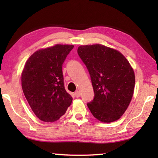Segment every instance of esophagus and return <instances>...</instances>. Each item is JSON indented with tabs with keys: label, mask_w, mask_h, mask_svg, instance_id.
<instances>
[{
	"label": "esophagus",
	"mask_w": 158,
	"mask_h": 158,
	"mask_svg": "<svg viewBox=\"0 0 158 158\" xmlns=\"http://www.w3.org/2000/svg\"><path fill=\"white\" fill-rule=\"evenodd\" d=\"M74 95H75V96L76 97V98H78V97H80V91H78V90L75 91Z\"/></svg>",
	"instance_id": "34e87169"
}]
</instances>
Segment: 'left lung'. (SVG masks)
<instances>
[{
	"mask_svg": "<svg viewBox=\"0 0 158 158\" xmlns=\"http://www.w3.org/2000/svg\"><path fill=\"white\" fill-rule=\"evenodd\" d=\"M77 53L89 72L94 98L87 103L95 118L110 123L121 118L132 98L135 73L126 57L102 44L82 45Z\"/></svg>",
	"mask_w": 158,
	"mask_h": 158,
	"instance_id": "obj_1",
	"label": "left lung"
}]
</instances>
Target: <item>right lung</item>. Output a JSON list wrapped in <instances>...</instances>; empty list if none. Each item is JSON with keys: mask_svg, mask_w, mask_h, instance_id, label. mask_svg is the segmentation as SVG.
<instances>
[{"mask_svg": "<svg viewBox=\"0 0 158 158\" xmlns=\"http://www.w3.org/2000/svg\"><path fill=\"white\" fill-rule=\"evenodd\" d=\"M73 45L56 44L36 51L21 74L23 94L40 120L54 122L65 114L73 98L64 86L62 64Z\"/></svg>", "mask_w": 158, "mask_h": 158, "instance_id": "right-lung-1", "label": "right lung"}]
</instances>
